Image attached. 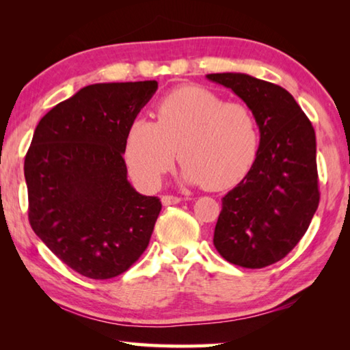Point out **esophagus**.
<instances>
[{
    "mask_svg": "<svg viewBox=\"0 0 350 350\" xmlns=\"http://www.w3.org/2000/svg\"><path fill=\"white\" fill-rule=\"evenodd\" d=\"M179 202H180V198H176V196H162V204H163L165 206L176 205V204H179Z\"/></svg>",
    "mask_w": 350,
    "mask_h": 350,
    "instance_id": "1",
    "label": "esophagus"
}]
</instances>
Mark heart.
<instances>
[{
  "instance_id": "heart-1",
  "label": "heart",
  "mask_w": 350,
  "mask_h": 350,
  "mask_svg": "<svg viewBox=\"0 0 350 350\" xmlns=\"http://www.w3.org/2000/svg\"><path fill=\"white\" fill-rule=\"evenodd\" d=\"M183 162L180 180L225 189L252 168L259 150V129L244 105L227 103L206 88L183 86L157 105V122L135 118L125 140V161L133 179L156 189Z\"/></svg>"
}]
</instances>
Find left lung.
Returning a JSON list of instances; mask_svg holds the SVG:
<instances>
[{
    "label": "left lung",
    "instance_id": "1",
    "mask_svg": "<svg viewBox=\"0 0 350 350\" xmlns=\"http://www.w3.org/2000/svg\"><path fill=\"white\" fill-rule=\"evenodd\" d=\"M206 79L232 90L259 128L258 156L244 179L224 196L213 244L239 267H267L298 244L318 208L315 131L281 86L241 72Z\"/></svg>",
    "mask_w": 350,
    "mask_h": 350
}]
</instances>
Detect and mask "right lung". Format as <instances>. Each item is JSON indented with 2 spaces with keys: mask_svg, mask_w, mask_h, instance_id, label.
Wrapping results in <instances>:
<instances>
[{
  "mask_svg": "<svg viewBox=\"0 0 350 350\" xmlns=\"http://www.w3.org/2000/svg\"><path fill=\"white\" fill-rule=\"evenodd\" d=\"M157 81L96 83L54 106L26 154L29 222L64 264L91 280L126 271L150 244L162 204L128 180L126 133Z\"/></svg>",
  "mask_w": 350,
  "mask_h": 350,
  "instance_id": "right-lung-1",
  "label": "right lung"
}]
</instances>
